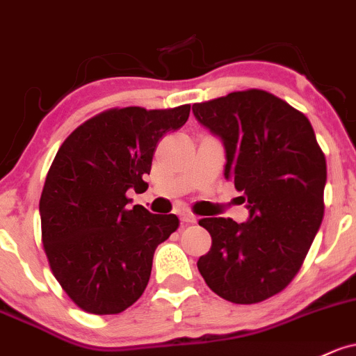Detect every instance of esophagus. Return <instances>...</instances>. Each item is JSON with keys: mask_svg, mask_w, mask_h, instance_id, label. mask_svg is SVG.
I'll list each match as a JSON object with an SVG mask.
<instances>
[{"mask_svg": "<svg viewBox=\"0 0 356 356\" xmlns=\"http://www.w3.org/2000/svg\"><path fill=\"white\" fill-rule=\"evenodd\" d=\"M179 219H181L183 222H186V224L197 222V219H195V216H193L192 212H188V210H185V212L179 213Z\"/></svg>", "mask_w": 356, "mask_h": 356, "instance_id": "1", "label": "esophagus"}]
</instances>
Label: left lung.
Masks as SVG:
<instances>
[{"mask_svg":"<svg viewBox=\"0 0 356 356\" xmlns=\"http://www.w3.org/2000/svg\"><path fill=\"white\" fill-rule=\"evenodd\" d=\"M193 113L224 140V175L250 209L243 224L224 217L198 220L212 238L198 271L229 302L270 299L299 273L323 222V149L309 118L265 90L195 103Z\"/></svg>","mask_w":356,"mask_h":356,"instance_id":"1","label":"left lung"}]
</instances>
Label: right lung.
<instances>
[{"mask_svg":"<svg viewBox=\"0 0 356 356\" xmlns=\"http://www.w3.org/2000/svg\"><path fill=\"white\" fill-rule=\"evenodd\" d=\"M188 115L190 105L110 108L57 151L40 195L42 244L56 280L83 311L118 314L146 290L156 248L179 220L127 207L125 193L147 185L158 143Z\"/></svg>","mask_w":356,"mask_h":356,"instance_id":"right-lung-1","label":"right lung"}]
</instances>
